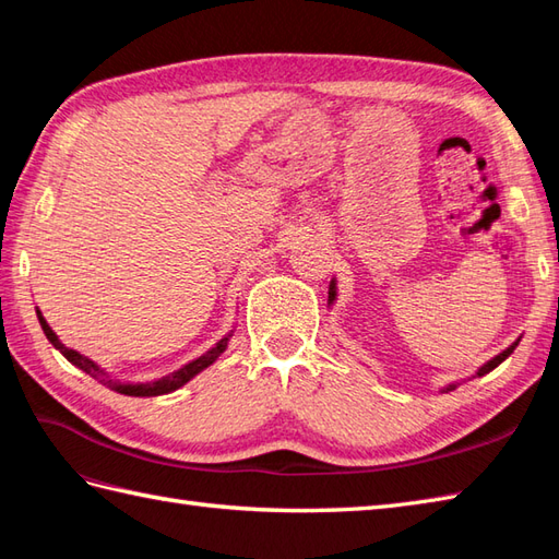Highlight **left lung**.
I'll return each instance as SVG.
<instances>
[{"label":"left lung","mask_w":559,"mask_h":559,"mask_svg":"<svg viewBox=\"0 0 559 559\" xmlns=\"http://www.w3.org/2000/svg\"><path fill=\"white\" fill-rule=\"evenodd\" d=\"M334 298H336V281H331V286H329V302H334ZM519 346V341H514L512 343V346H509L507 350H502L500 355H495V358L490 360V362H485L483 367H480V370H478V377H483V374H488V372H492L495 370V367L497 365H500V362H504L507 358H509V355H512L514 353V348ZM451 389H456V384H449L444 391H451Z\"/></svg>","instance_id":"1"}]
</instances>
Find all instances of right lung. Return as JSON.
I'll return each mask as SVG.
<instances>
[{"mask_svg":"<svg viewBox=\"0 0 559 559\" xmlns=\"http://www.w3.org/2000/svg\"><path fill=\"white\" fill-rule=\"evenodd\" d=\"M38 312V322H40V326H43V331H45V336H47V341L52 343V346L64 355V358L74 365V367H79V370H83L86 374H91L93 379H98L100 384H105V386H110L112 391H117V394H124V396H160V394H170V391H175V389H180V386H185L189 379L192 377H197L201 370H206L209 365H213L216 362V358L218 355L228 348V341H230V336L233 334H228V336H223L216 346H213L211 350H206L204 355H201V358H197V360H192V362H187L185 367H180V370H175V372H170L168 377H160V379H153V382H146V384H124V382H112V379H108V374H105L100 367L93 362V360H88L86 355H81L79 350H71V348H67L62 341L57 338V334L55 331L50 329V324L45 322V317H43V312L40 310H35Z\"/></svg>","mask_w":559,"mask_h":559,"instance_id":"add662e5","label":"right lung"}]
</instances>
